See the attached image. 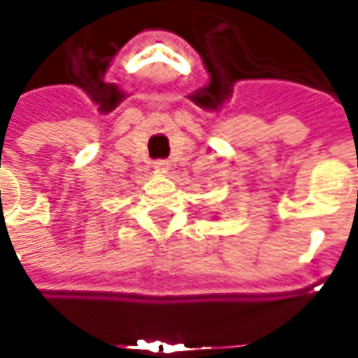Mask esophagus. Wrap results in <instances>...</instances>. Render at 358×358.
Wrapping results in <instances>:
<instances>
[{
  "label": "esophagus",
  "instance_id": "1",
  "mask_svg": "<svg viewBox=\"0 0 358 358\" xmlns=\"http://www.w3.org/2000/svg\"><path fill=\"white\" fill-rule=\"evenodd\" d=\"M153 166H155L157 171L166 172L169 171V161H166V159H159V161H155V163H153Z\"/></svg>",
  "mask_w": 358,
  "mask_h": 358
}]
</instances>
